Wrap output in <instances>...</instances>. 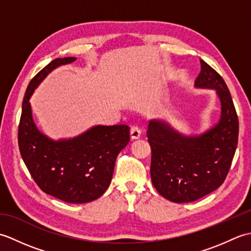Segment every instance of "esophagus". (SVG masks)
I'll return each mask as SVG.
<instances>
[{"mask_svg": "<svg viewBox=\"0 0 251 251\" xmlns=\"http://www.w3.org/2000/svg\"><path fill=\"white\" fill-rule=\"evenodd\" d=\"M141 136V130L139 127L137 126H132L130 128V138L132 140H136V139H139Z\"/></svg>", "mask_w": 251, "mask_h": 251, "instance_id": "obj_1", "label": "esophagus"}]
</instances>
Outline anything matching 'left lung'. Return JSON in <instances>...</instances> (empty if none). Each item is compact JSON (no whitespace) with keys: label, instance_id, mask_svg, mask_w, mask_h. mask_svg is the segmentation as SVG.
I'll list each match as a JSON object with an SVG mask.
<instances>
[{"label":"left lung","instance_id":"obj_1","mask_svg":"<svg viewBox=\"0 0 251 251\" xmlns=\"http://www.w3.org/2000/svg\"><path fill=\"white\" fill-rule=\"evenodd\" d=\"M194 86L214 89L220 100L217 124L201 135H184L164 120L148 126L151 179L154 188L174 202H190L211 193L223 183L238 141V117L223 78L204 60Z\"/></svg>","mask_w":251,"mask_h":251}]
</instances>
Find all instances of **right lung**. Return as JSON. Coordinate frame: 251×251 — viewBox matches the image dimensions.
Returning <instances> with one entry per match:
<instances>
[{"instance_id":"right-lung-1","label":"right lung","mask_w":251,"mask_h":251,"mask_svg":"<svg viewBox=\"0 0 251 251\" xmlns=\"http://www.w3.org/2000/svg\"><path fill=\"white\" fill-rule=\"evenodd\" d=\"M75 60V57L56 58L31 79L23 101L18 145L42 191L66 202L84 204L99 199L109 188L116 157L130 139L127 125H95L81 135L58 140L37 128L31 96L52 70Z\"/></svg>"}]
</instances>
